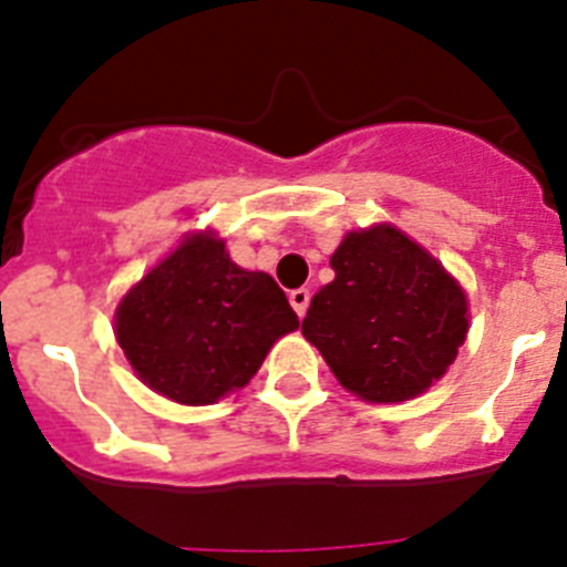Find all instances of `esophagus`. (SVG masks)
Returning a JSON list of instances; mask_svg holds the SVG:
<instances>
[{
    "instance_id": "esophagus-1",
    "label": "esophagus",
    "mask_w": 567,
    "mask_h": 567,
    "mask_svg": "<svg viewBox=\"0 0 567 567\" xmlns=\"http://www.w3.org/2000/svg\"><path fill=\"white\" fill-rule=\"evenodd\" d=\"M290 307L296 310V316L305 318L307 316V307H310V290L307 288H299L290 293Z\"/></svg>"
}]
</instances>
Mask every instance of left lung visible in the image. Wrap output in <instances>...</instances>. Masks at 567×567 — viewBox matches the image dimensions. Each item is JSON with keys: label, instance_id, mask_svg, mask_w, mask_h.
Listing matches in <instances>:
<instances>
[{"label": "left lung", "instance_id": "obj_1", "mask_svg": "<svg viewBox=\"0 0 567 567\" xmlns=\"http://www.w3.org/2000/svg\"><path fill=\"white\" fill-rule=\"evenodd\" d=\"M331 268L301 331L348 392L400 403L447 373L466 340L468 305L431 251L375 225L348 233Z\"/></svg>", "mask_w": 567, "mask_h": 567}]
</instances>
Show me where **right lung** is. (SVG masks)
I'll list each match as a JSON object with an SVG mask.
<instances>
[{"label": "right lung", "mask_w": 567, "mask_h": 567, "mask_svg": "<svg viewBox=\"0 0 567 567\" xmlns=\"http://www.w3.org/2000/svg\"><path fill=\"white\" fill-rule=\"evenodd\" d=\"M293 329L299 318L282 288L236 266L214 233L183 238L114 312V334L142 384L183 405L247 386L268 348Z\"/></svg>", "instance_id": "obj_1"}]
</instances>
